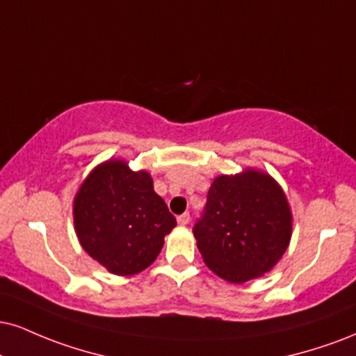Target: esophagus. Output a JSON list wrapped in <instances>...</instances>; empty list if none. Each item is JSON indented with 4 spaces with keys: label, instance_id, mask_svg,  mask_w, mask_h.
<instances>
[{
    "label": "esophagus",
    "instance_id": "1",
    "mask_svg": "<svg viewBox=\"0 0 356 356\" xmlns=\"http://www.w3.org/2000/svg\"><path fill=\"white\" fill-rule=\"evenodd\" d=\"M177 222H179V225H187L191 222V216L189 213H182V216L177 217Z\"/></svg>",
    "mask_w": 356,
    "mask_h": 356
}]
</instances>
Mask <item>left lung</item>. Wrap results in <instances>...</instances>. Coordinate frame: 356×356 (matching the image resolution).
I'll return each mask as SVG.
<instances>
[{"mask_svg":"<svg viewBox=\"0 0 356 356\" xmlns=\"http://www.w3.org/2000/svg\"><path fill=\"white\" fill-rule=\"evenodd\" d=\"M293 216L268 172L247 167L211 184L204 217L194 227L205 265L230 284L264 277L289 248Z\"/></svg>","mask_w":356,"mask_h":356,"instance_id":"obj_1","label":"left lung"}]
</instances>
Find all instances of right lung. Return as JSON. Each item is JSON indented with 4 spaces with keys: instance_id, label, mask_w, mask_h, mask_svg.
I'll return each instance as SVG.
<instances>
[{
    "instance_id": "obj_1",
    "label": "right lung",
    "mask_w": 356,
    "mask_h": 356,
    "mask_svg": "<svg viewBox=\"0 0 356 356\" xmlns=\"http://www.w3.org/2000/svg\"><path fill=\"white\" fill-rule=\"evenodd\" d=\"M74 230L84 252L114 275L145 270L177 225L147 170L124 159L97 164L72 200Z\"/></svg>"
}]
</instances>
